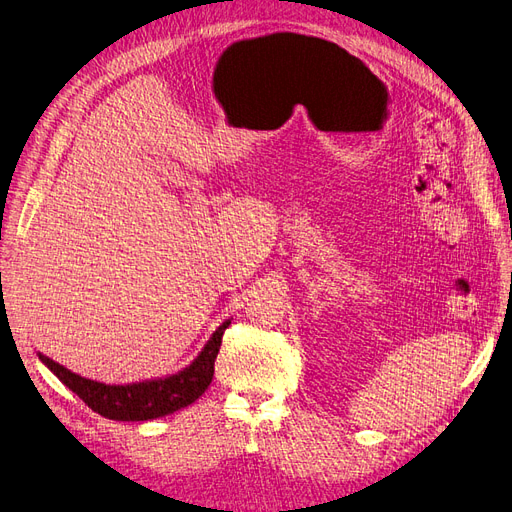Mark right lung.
<instances>
[{
    "instance_id": "add662e5",
    "label": "right lung",
    "mask_w": 512,
    "mask_h": 512,
    "mask_svg": "<svg viewBox=\"0 0 512 512\" xmlns=\"http://www.w3.org/2000/svg\"><path fill=\"white\" fill-rule=\"evenodd\" d=\"M227 325L230 323H223L213 333V337L208 339V344L192 365L175 375L164 377V380H151L130 386H107L101 382L86 380V377L78 373H71L44 354H40V358L69 390L78 394L92 411H97L103 418L120 422H143L162 418V415L175 413L187 405H192L211 386L215 358Z\"/></svg>"
}]
</instances>
